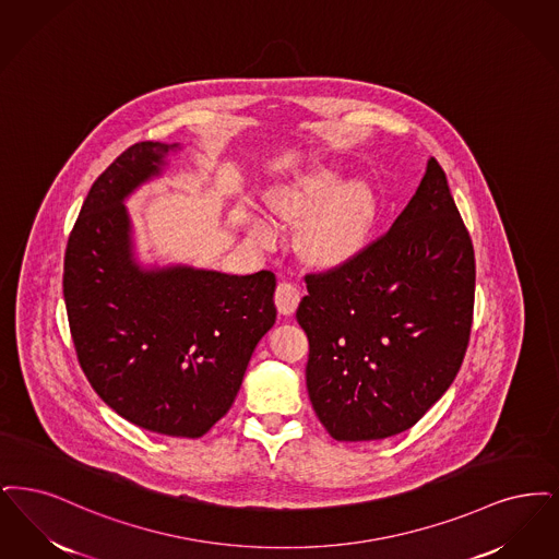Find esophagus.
Segmentation results:
<instances>
[{
  "label": "esophagus",
  "mask_w": 559,
  "mask_h": 559,
  "mask_svg": "<svg viewBox=\"0 0 559 559\" xmlns=\"http://www.w3.org/2000/svg\"><path fill=\"white\" fill-rule=\"evenodd\" d=\"M300 302V290L292 282H282L275 290V307L280 313L292 316Z\"/></svg>",
  "instance_id": "obj_1"
}]
</instances>
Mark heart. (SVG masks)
Masks as SVG:
<instances>
[{"label":"heart","instance_id":"1","mask_svg":"<svg viewBox=\"0 0 559 559\" xmlns=\"http://www.w3.org/2000/svg\"><path fill=\"white\" fill-rule=\"evenodd\" d=\"M338 175L319 170L302 177L273 195L275 209L292 221H307L302 250L323 265H334L355 254L371 229L376 198L365 181L336 188ZM250 236L263 246L280 240V229L265 217L250 218Z\"/></svg>","mask_w":559,"mask_h":559}]
</instances>
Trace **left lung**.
Wrapping results in <instances>:
<instances>
[{"mask_svg": "<svg viewBox=\"0 0 559 559\" xmlns=\"http://www.w3.org/2000/svg\"><path fill=\"white\" fill-rule=\"evenodd\" d=\"M305 282L319 421L346 442L409 430L453 384L474 316V246L437 158L384 236Z\"/></svg>", "mask_w": 559, "mask_h": 559, "instance_id": "obj_1", "label": "left lung"}]
</instances>
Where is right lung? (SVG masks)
<instances>
[{
    "label": "right lung",
    "mask_w": 559,
    "mask_h": 559,
    "mask_svg": "<svg viewBox=\"0 0 559 559\" xmlns=\"http://www.w3.org/2000/svg\"><path fill=\"white\" fill-rule=\"evenodd\" d=\"M177 147L133 144L97 177L67 243L62 288L76 359L99 399L150 432L200 438L234 405L275 323V275L135 261L124 198Z\"/></svg>",
    "instance_id": "obj_1"
}]
</instances>
